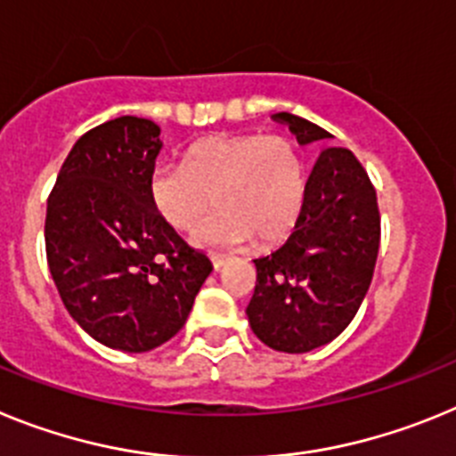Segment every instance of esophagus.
I'll return each instance as SVG.
<instances>
[{
  "mask_svg": "<svg viewBox=\"0 0 456 456\" xmlns=\"http://www.w3.org/2000/svg\"><path fill=\"white\" fill-rule=\"evenodd\" d=\"M224 265H225V257L224 256H216V253H215V256H212V267L221 269V267H224Z\"/></svg>",
  "mask_w": 456,
  "mask_h": 456,
  "instance_id": "obj_1",
  "label": "esophagus"
}]
</instances>
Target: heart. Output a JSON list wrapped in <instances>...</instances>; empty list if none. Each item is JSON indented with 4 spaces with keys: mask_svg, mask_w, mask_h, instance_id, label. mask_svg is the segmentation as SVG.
I'll use <instances>...</instances> for the list:
<instances>
[{
    "mask_svg": "<svg viewBox=\"0 0 456 456\" xmlns=\"http://www.w3.org/2000/svg\"><path fill=\"white\" fill-rule=\"evenodd\" d=\"M151 203L168 228L193 231L200 247H260L283 241L299 224L308 167L297 141L283 134H212L187 148L183 167L151 173Z\"/></svg>",
    "mask_w": 456,
    "mask_h": 456,
    "instance_id": "b5f03b06",
    "label": "heart"
}]
</instances>
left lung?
<instances>
[{
	"label": "left lung",
	"mask_w": 456,
	"mask_h": 456,
	"mask_svg": "<svg viewBox=\"0 0 456 456\" xmlns=\"http://www.w3.org/2000/svg\"><path fill=\"white\" fill-rule=\"evenodd\" d=\"M299 143L333 134L301 116L273 114ZM381 216L368 171L347 148H324L308 196L283 247L253 260L256 292L247 308L253 333L276 352L305 354L340 336L354 320L377 265Z\"/></svg>",
	"instance_id": "1"
}]
</instances>
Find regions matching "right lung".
<instances>
[{"mask_svg": "<svg viewBox=\"0 0 456 456\" xmlns=\"http://www.w3.org/2000/svg\"><path fill=\"white\" fill-rule=\"evenodd\" d=\"M159 127L120 116L79 136L47 199L45 251L72 320L120 352H151L184 326L212 272L151 203Z\"/></svg>", "mask_w": 456, "mask_h": 456, "instance_id": "obj_1", "label": "right lung"}]
</instances>
